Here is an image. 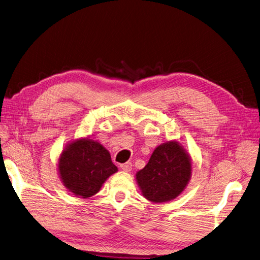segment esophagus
<instances>
[{
	"instance_id": "esophagus-1",
	"label": "esophagus",
	"mask_w": 260,
	"mask_h": 260,
	"mask_svg": "<svg viewBox=\"0 0 260 260\" xmlns=\"http://www.w3.org/2000/svg\"><path fill=\"white\" fill-rule=\"evenodd\" d=\"M121 169L124 171V172H131L132 169H133V164L131 162H126V163H123L120 165Z\"/></svg>"
}]
</instances>
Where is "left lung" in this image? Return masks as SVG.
Listing matches in <instances>:
<instances>
[{
  "mask_svg": "<svg viewBox=\"0 0 260 260\" xmlns=\"http://www.w3.org/2000/svg\"><path fill=\"white\" fill-rule=\"evenodd\" d=\"M191 157L178 141L157 146L136 181L141 193L153 203L169 202L186 189L191 178Z\"/></svg>",
  "mask_w": 260,
  "mask_h": 260,
  "instance_id": "left-lung-1",
  "label": "left lung"
}]
</instances>
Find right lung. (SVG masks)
Returning <instances> with one entry per match:
<instances>
[{"label": "right lung", "instance_id": "add662e5", "mask_svg": "<svg viewBox=\"0 0 260 260\" xmlns=\"http://www.w3.org/2000/svg\"><path fill=\"white\" fill-rule=\"evenodd\" d=\"M118 172L108 150L90 138H80L67 145L58 160V173L74 196L87 199L96 194L104 182Z\"/></svg>", "mask_w": 260, "mask_h": 260}]
</instances>
